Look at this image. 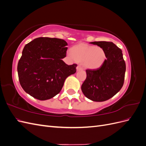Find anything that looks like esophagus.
Masks as SVG:
<instances>
[{
	"mask_svg": "<svg viewBox=\"0 0 146 146\" xmlns=\"http://www.w3.org/2000/svg\"><path fill=\"white\" fill-rule=\"evenodd\" d=\"M77 71H79V70H82L83 69H82V68L81 67V66H80V65H78V66H77Z\"/></svg>",
	"mask_w": 146,
	"mask_h": 146,
	"instance_id": "1",
	"label": "esophagus"
}]
</instances>
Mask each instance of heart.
I'll use <instances>...</instances> for the list:
<instances>
[{
    "mask_svg": "<svg viewBox=\"0 0 146 146\" xmlns=\"http://www.w3.org/2000/svg\"><path fill=\"white\" fill-rule=\"evenodd\" d=\"M74 60L80 63L85 68L97 69L100 68L106 60L104 50L99 46H92L87 44H78L70 50Z\"/></svg>",
    "mask_w": 146,
    "mask_h": 146,
    "instance_id": "b5f03b06",
    "label": "heart"
}]
</instances>
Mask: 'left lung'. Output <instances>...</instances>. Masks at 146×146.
I'll return each instance as SVG.
<instances>
[{
	"mask_svg": "<svg viewBox=\"0 0 146 146\" xmlns=\"http://www.w3.org/2000/svg\"><path fill=\"white\" fill-rule=\"evenodd\" d=\"M104 50L106 60L97 69H87L86 78L81 89L88 99L94 102H104L111 98L121 90L124 81L125 63L122 50L112 42H90Z\"/></svg>",
	"mask_w": 146,
	"mask_h": 146,
	"instance_id": "left-lung-1",
	"label": "left lung"
}]
</instances>
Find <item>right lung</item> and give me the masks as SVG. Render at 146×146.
I'll return each mask as SVG.
<instances>
[{
  "label": "right lung",
  "mask_w": 146,
  "mask_h": 146,
  "mask_svg": "<svg viewBox=\"0 0 146 146\" xmlns=\"http://www.w3.org/2000/svg\"><path fill=\"white\" fill-rule=\"evenodd\" d=\"M68 43L63 39L40 37L26 44L17 64L21 85L33 98L46 100L61 91L66 78L76 72V64H66Z\"/></svg>",
  "instance_id": "add662e5"
}]
</instances>
